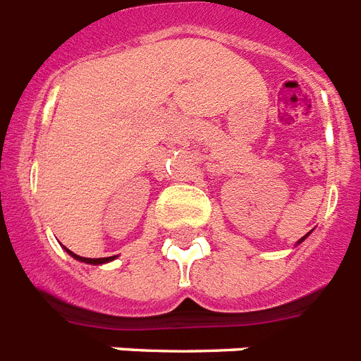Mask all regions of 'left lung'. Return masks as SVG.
<instances>
[{"mask_svg":"<svg viewBox=\"0 0 361 361\" xmlns=\"http://www.w3.org/2000/svg\"><path fill=\"white\" fill-rule=\"evenodd\" d=\"M310 235H311V231H310V233H307V235H305V236H302V238H300L298 242H296V246H298V244H302V242H304L305 238H307V236H310Z\"/></svg>","mask_w":361,"mask_h":361,"instance_id":"left-lung-1","label":"left lung"}]
</instances>
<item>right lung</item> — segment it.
<instances>
[{
  "label": "right lung",
  "instance_id": "obj_1",
  "mask_svg": "<svg viewBox=\"0 0 361 361\" xmlns=\"http://www.w3.org/2000/svg\"><path fill=\"white\" fill-rule=\"evenodd\" d=\"M63 250H65V252L68 253V255H71V257H74V259H76V261H80V262H87V264H106V262H109V261H114V259H117V255H114V257H102V259H89V257H80V255H76V253H74V252H71V250H66L65 246H63Z\"/></svg>",
  "mask_w": 361,
  "mask_h": 361
}]
</instances>
